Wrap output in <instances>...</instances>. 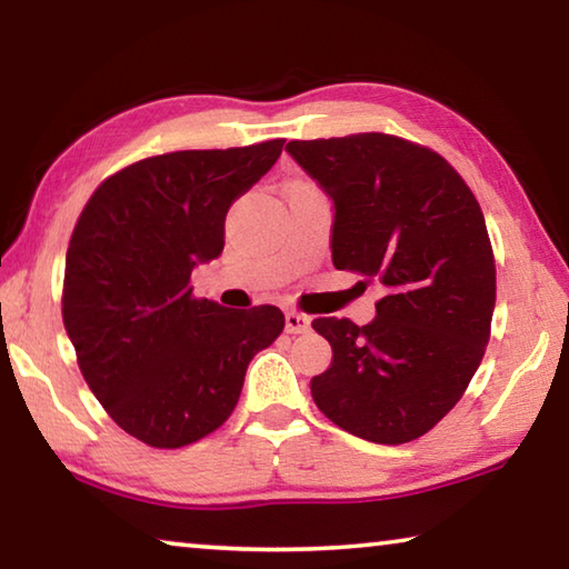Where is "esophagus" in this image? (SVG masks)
Wrapping results in <instances>:
<instances>
[{"label": "esophagus", "mask_w": 569, "mask_h": 569, "mask_svg": "<svg viewBox=\"0 0 569 569\" xmlns=\"http://www.w3.org/2000/svg\"><path fill=\"white\" fill-rule=\"evenodd\" d=\"M286 331L288 333H306L311 331V319L298 311H286Z\"/></svg>", "instance_id": "1"}]
</instances>
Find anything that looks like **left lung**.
Returning <instances> with one entry per match:
<instances>
[{"label": "left lung", "mask_w": 569, "mask_h": 569, "mask_svg": "<svg viewBox=\"0 0 569 569\" xmlns=\"http://www.w3.org/2000/svg\"><path fill=\"white\" fill-rule=\"evenodd\" d=\"M333 200L339 271L379 278L377 319H316L331 366L316 407L373 445H407L455 409L485 356L497 271L475 192L439 152L383 132L291 140Z\"/></svg>", "instance_id": "8db88e82"}]
</instances>
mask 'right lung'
Here are the masks:
<instances>
[{
  "mask_svg": "<svg viewBox=\"0 0 569 569\" xmlns=\"http://www.w3.org/2000/svg\"><path fill=\"white\" fill-rule=\"evenodd\" d=\"M283 140L178 150L114 172L92 192L64 263L62 321L112 421L178 449L233 413L253 356L283 331L276 306L192 296L190 273L226 246V213L273 168Z\"/></svg>",
  "mask_w": 569,
  "mask_h": 569,
  "instance_id": "add662e5",
  "label": "right lung"
}]
</instances>
